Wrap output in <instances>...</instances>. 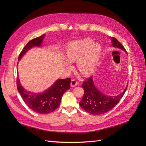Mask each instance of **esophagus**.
I'll return each mask as SVG.
<instances>
[{"label":"esophagus","mask_w":146,"mask_h":146,"mask_svg":"<svg viewBox=\"0 0 146 146\" xmlns=\"http://www.w3.org/2000/svg\"><path fill=\"white\" fill-rule=\"evenodd\" d=\"M77 84H78L76 80H74V79H72L71 80V82H70V86L72 87H75L77 85Z\"/></svg>","instance_id":"obj_1"}]
</instances>
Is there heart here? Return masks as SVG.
Listing matches in <instances>:
<instances>
[{"label":"heart","instance_id":"heart-1","mask_svg":"<svg viewBox=\"0 0 146 146\" xmlns=\"http://www.w3.org/2000/svg\"><path fill=\"white\" fill-rule=\"evenodd\" d=\"M100 52L101 47L98 43L85 38L69 44L66 49V56L70 62L77 61V69L81 74L90 76L95 70ZM68 61H66L65 65L70 69L72 66Z\"/></svg>","mask_w":146,"mask_h":146}]
</instances>
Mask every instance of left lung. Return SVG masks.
Returning <instances> with one entry per match:
<instances>
[{"label":"left lung","instance_id":"8db88e82","mask_svg":"<svg viewBox=\"0 0 146 146\" xmlns=\"http://www.w3.org/2000/svg\"><path fill=\"white\" fill-rule=\"evenodd\" d=\"M111 38L113 47L126 52L125 48L117 39L113 37ZM82 86L84 90V94L79 105L86 112L95 115L102 114L112 110L120 101L127 88V87L122 93L116 96H107L96 88L92 76L84 81Z\"/></svg>","mask_w":146,"mask_h":146}]
</instances>
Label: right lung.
<instances>
[{
    "label": "right lung",
    "mask_w": 146,
    "mask_h": 146,
    "mask_svg": "<svg viewBox=\"0 0 146 146\" xmlns=\"http://www.w3.org/2000/svg\"><path fill=\"white\" fill-rule=\"evenodd\" d=\"M45 35L30 40L19 55V60L25 52L33 47H39ZM17 88L25 104L39 114H48L52 113L59 107L62 96L66 91L70 89V78L58 79L48 90L43 92L35 93L25 90L21 85L18 77H17Z\"/></svg>",
    "instance_id": "right-lung-1"
}]
</instances>
